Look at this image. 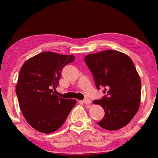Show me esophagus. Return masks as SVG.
Returning <instances> with one entry per match:
<instances>
[{
	"mask_svg": "<svg viewBox=\"0 0 158 158\" xmlns=\"http://www.w3.org/2000/svg\"><path fill=\"white\" fill-rule=\"evenodd\" d=\"M83 102L85 104V105H89V104L91 103V100H90L89 98H85V100H83Z\"/></svg>",
	"mask_w": 158,
	"mask_h": 158,
	"instance_id": "1",
	"label": "esophagus"
}]
</instances>
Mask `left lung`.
Returning <instances> with one entry per match:
<instances>
[{"label":"left lung","mask_w":158,"mask_h":158,"mask_svg":"<svg viewBox=\"0 0 158 158\" xmlns=\"http://www.w3.org/2000/svg\"><path fill=\"white\" fill-rule=\"evenodd\" d=\"M85 63L93 74L96 87L106 95L93 103L102 106L105 116L98 124L107 130L127 125L140 105L141 79L135 64L125 53L115 50L90 53Z\"/></svg>","instance_id":"left-lung-1"}]
</instances>
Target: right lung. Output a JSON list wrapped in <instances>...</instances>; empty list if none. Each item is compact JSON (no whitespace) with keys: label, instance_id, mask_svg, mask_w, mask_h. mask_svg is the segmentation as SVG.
Instances as JSON below:
<instances>
[{"label":"right lung","instance_id":"right-lung-1","mask_svg":"<svg viewBox=\"0 0 158 158\" xmlns=\"http://www.w3.org/2000/svg\"><path fill=\"white\" fill-rule=\"evenodd\" d=\"M73 55L42 52L23 64L16 86L19 105L26 121L35 130L49 134L60 128L77 101L60 98L57 87L63 67L73 62Z\"/></svg>","mask_w":158,"mask_h":158}]
</instances>
